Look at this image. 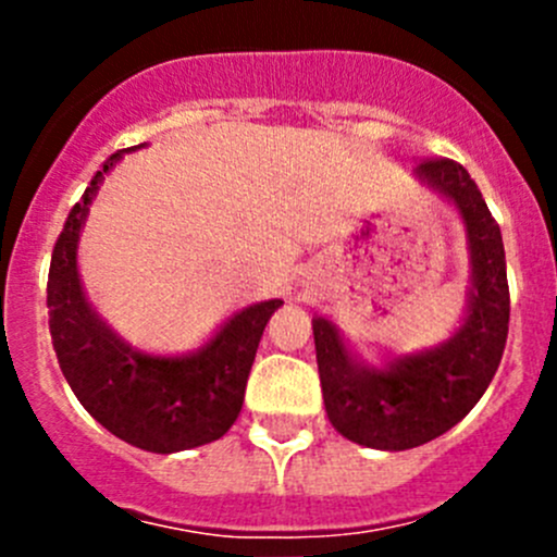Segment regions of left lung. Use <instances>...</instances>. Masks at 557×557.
<instances>
[{
  "label": "left lung",
  "instance_id": "8db88e82",
  "mask_svg": "<svg viewBox=\"0 0 557 557\" xmlns=\"http://www.w3.org/2000/svg\"><path fill=\"white\" fill-rule=\"evenodd\" d=\"M414 177L440 190L466 228L471 288L455 334L431 350L369 367L331 320L312 318L325 414L345 440L374 450H412L436 440L471 412L491 385L509 331V285L502 228L469 172L450 159L414 166Z\"/></svg>",
  "mask_w": 557,
  "mask_h": 557
}]
</instances>
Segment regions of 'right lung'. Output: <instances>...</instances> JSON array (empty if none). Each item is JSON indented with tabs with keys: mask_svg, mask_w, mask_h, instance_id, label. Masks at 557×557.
Wrapping results in <instances>:
<instances>
[{
	"mask_svg": "<svg viewBox=\"0 0 557 557\" xmlns=\"http://www.w3.org/2000/svg\"><path fill=\"white\" fill-rule=\"evenodd\" d=\"M128 150L104 161L66 215L50 258L48 325L61 372L86 412L117 440L170 455L210 445L232 429L258 342L283 301H258L234 312L210 342L185 356H150L123 342L86 299L77 243L104 174Z\"/></svg>",
	"mask_w": 557,
	"mask_h": 557,
	"instance_id": "obj_1",
	"label": "right lung"
}]
</instances>
